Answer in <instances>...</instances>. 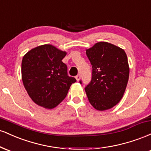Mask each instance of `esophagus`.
<instances>
[{
	"mask_svg": "<svg viewBox=\"0 0 151 151\" xmlns=\"http://www.w3.org/2000/svg\"><path fill=\"white\" fill-rule=\"evenodd\" d=\"M76 79H77V81H79V80H80V79H81V77H80V75H79V74H78L77 76H76Z\"/></svg>",
	"mask_w": 151,
	"mask_h": 151,
	"instance_id": "1",
	"label": "esophagus"
}]
</instances>
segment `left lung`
<instances>
[{
    "label": "left lung",
    "mask_w": 151,
    "mask_h": 151,
    "mask_svg": "<svg viewBox=\"0 0 151 151\" xmlns=\"http://www.w3.org/2000/svg\"><path fill=\"white\" fill-rule=\"evenodd\" d=\"M92 65V78L85 88L89 103L98 111L113 108L124 96L129 77V65L124 49L99 42L86 50Z\"/></svg>",
    "instance_id": "1"
}]
</instances>
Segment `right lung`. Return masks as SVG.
Returning a JSON list of instances; mask_svg holds the SVG:
<instances>
[{
  "instance_id": "add662e5",
  "label": "right lung",
  "mask_w": 151,
  "mask_h": 151,
  "mask_svg": "<svg viewBox=\"0 0 151 151\" xmlns=\"http://www.w3.org/2000/svg\"><path fill=\"white\" fill-rule=\"evenodd\" d=\"M66 55V51L45 44L32 48L22 58V83L32 101L40 106L55 108L76 81L67 75V65L62 61Z\"/></svg>"
}]
</instances>
